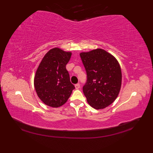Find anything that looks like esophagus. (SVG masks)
<instances>
[{
	"mask_svg": "<svg viewBox=\"0 0 153 153\" xmlns=\"http://www.w3.org/2000/svg\"><path fill=\"white\" fill-rule=\"evenodd\" d=\"M75 88H76V89H79V88H80V85L79 84H76L75 85Z\"/></svg>",
	"mask_w": 153,
	"mask_h": 153,
	"instance_id": "esophagus-1",
	"label": "esophagus"
}]
</instances>
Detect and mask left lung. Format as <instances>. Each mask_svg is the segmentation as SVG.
<instances>
[{
    "instance_id": "1",
    "label": "left lung",
    "mask_w": 153,
    "mask_h": 153,
    "mask_svg": "<svg viewBox=\"0 0 153 153\" xmlns=\"http://www.w3.org/2000/svg\"><path fill=\"white\" fill-rule=\"evenodd\" d=\"M80 55L87 73L83 92L87 102L95 109L105 108L115 100L121 89L122 73L117 60L101 48Z\"/></svg>"
}]
</instances>
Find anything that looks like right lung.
I'll return each instance as SVG.
<instances>
[{
    "instance_id": "add662e5",
    "label": "right lung",
    "mask_w": 153,
    "mask_h": 153,
    "mask_svg": "<svg viewBox=\"0 0 153 153\" xmlns=\"http://www.w3.org/2000/svg\"><path fill=\"white\" fill-rule=\"evenodd\" d=\"M71 56V52L54 48L45 54L40 62L34 84L37 94L45 105L59 107L66 102L75 89L66 68Z\"/></svg>"
}]
</instances>
